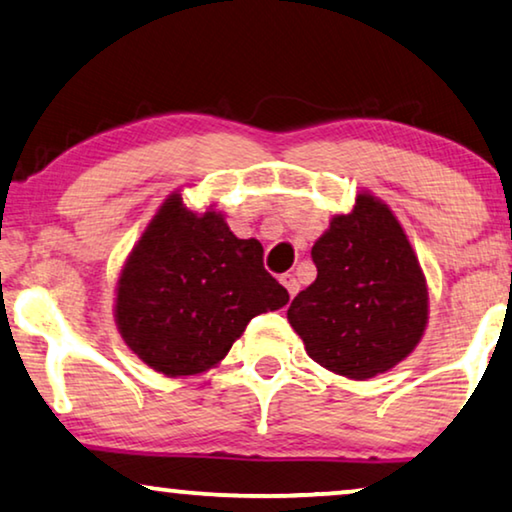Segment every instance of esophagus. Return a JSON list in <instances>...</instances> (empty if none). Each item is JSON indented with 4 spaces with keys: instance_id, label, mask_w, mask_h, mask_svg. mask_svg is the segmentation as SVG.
Segmentation results:
<instances>
[{
    "instance_id": "obj_1",
    "label": "esophagus",
    "mask_w": 512,
    "mask_h": 512,
    "mask_svg": "<svg viewBox=\"0 0 512 512\" xmlns=\"http://www.w3.org/2000/svg\"><path fill=\"white\" fill-rule=\"evenodd\" d=\"M279 282H282V284H284V289H286V291H289V296H291V298H293V296H296V293H298V289H300L298 279H296V277H293V275H289V272H286V275H282V277H279Z\"/></svg>"
}]
</instances>
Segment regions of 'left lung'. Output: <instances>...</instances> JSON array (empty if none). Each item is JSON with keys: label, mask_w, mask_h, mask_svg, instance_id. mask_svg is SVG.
Wrapping results in <instances>:
<instances>
[{"label": "left lung", "mask_w": 512, "mask_h": 512, "mask_svg": "<svg viewBox=\"0 0 512 512\" xmlns=\"http://www.w3.org/2000/svg\"><path fill=\"white\" fill-rule=\"evenodd\" d=\"M317 279L286 319L321 368L370 380L415 352L429 324V286L387 202L359 191L314 242Z\"/></svg>", "instance_id": "1"}]
</instances>
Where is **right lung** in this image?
<instances>
[{
    "label": "right lung",
    "mask_w": 512,
    "mask_h": 512,
    "mask_svg": "<svg viewBox=\"0 0 512 512\" xmlns=\"http://www.w3.org/2000/svg\"><path fill=\"white\" fill-rule=\"evenodd\" d=\"M289 293L263 268L261 242L240 240L226 214L160 202L116 279L114 319L132 354L165 377L219 366L256 314Z\"/></svg>",
    "instance_id": "obj_1"
}]
</instances>
